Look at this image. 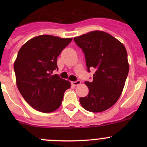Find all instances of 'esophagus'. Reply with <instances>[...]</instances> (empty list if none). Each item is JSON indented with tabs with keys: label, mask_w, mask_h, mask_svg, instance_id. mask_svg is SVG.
<instances>
[{
	"label": "esophagus",
	"mask_w": 147,
	"mask_h": 147,
	"mask_svg": "<svg viewBox=\"0 0 147 147\" xmlns=\"http://www.w3.org/2000/svg\"><path fill=\"white\" fill-rule=\"evenodd\" d=\"M80 83H81L80 80H76V81H74V82H71V84H72V85L73 86H78L79 85Z\"/></svg>",
	"instance_id": "1"
}]
</instances>
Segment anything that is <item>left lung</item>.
<instances>
[{
	"instance_id": "8db88e82",
	"label": "left lung",
	"mask_w": 147,
	"mask_h": 147,
	"mask_svg": "<svg viewBox=\"0 0 147 147\" xmlns=\"http://www.w3.org/2000/svg\"><path fill=\"white\" fill-rule=\"evenodd\" d=\"M74 41L85 57L87 72L96 69L91 82L86 81L89 94L80 102L89 112H100L113 106L122 92L129 72L127 53L118 40L103 31H92Z\"/></svg>"
}]
</instances>
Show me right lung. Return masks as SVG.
Instances as JSON below:
<instances>
[{
    "mask_svg": "<svg viewBox=\"0 0 147 147\" xmlns=\"http://www.w3.org/2000/svg\"><path fill=\"white\" fill-rule=\"evenodd\" d=\"M72 38L49 35L35 37L21 47L14 63L16 83L21 95L32 107L52 112L61 105L69 81L53 72L58 69L57 59Z\"/></svg>",
    "mask_w": 147,
    "mask_h": 147,
    "instance_id": "obj_1",
    "label": "right lung"
}]
</instances>
